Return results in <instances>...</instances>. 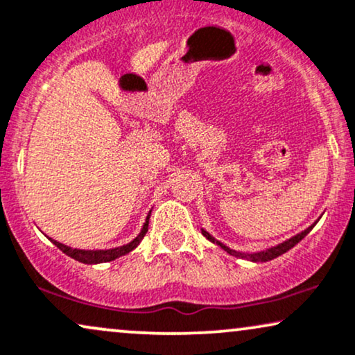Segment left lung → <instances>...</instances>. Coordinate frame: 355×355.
Wrapping results in <instances>:
<instances>
[{"mask_svg":"<svg viewBox=\"0 0 355 355\" xmlns=\"http://www.w3.org/2000/svg\"><path fill=\"white\" fill-rule=\"evenodd\" d=\"M313 226H315V224H313ZM313 226H311V227H308L306 231H303L302 234H298V236L291 237V239H288V241H285L284 244H278V245H275V248H272V249H267V250H263V252H257V254H242V252H236V250H232V249H230V248H226V245L221 244V242L214 241V237H211V236H209L208 232H206V231H201V232H203V236L206 237V239L211 241V242H216V244H218V245H221V248H223L224 250H226L227 254L234 255V257L248 259V260H252V262H267V260H272V259H275V257H278V255L285 254L286 250H290L291 248H293V245H297L298 242L302 241L303 237L306 236L308 232L313 230Z\"/></svg>","mask_w":355,"mask_h":355,"instance_id":"1","label":"left lung"}]
</instances>
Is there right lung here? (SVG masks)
<instances>
[{
  "label": "right lung",
  "mask_w": 355,
  "mask_h": 355,
  "mask_svg": "<svg viewBox=\"0 0 355 355\" xmlns=\"http://www.w3.org/2000/svg\"><path fill=\"white\" fill-rule=\"evenodd\" d=\"M150 216V214H149ZM149 216L146 219V224L144 227H142L141 234H139L136 239L129 242V244L123 245V248H116V249H107V250H80V249H71L69 245H64L62 242H57L51 239L53 244L57 245L58 249L62 250V252L69 255V257L78 260V262H83V263H101V262H111V260L121 257V255H125L131 252L132 249H136L139 245V242L144 239L147 230H149Z\"/></svg>",
  "instance_id": "obj_1"
}]
</instances>
